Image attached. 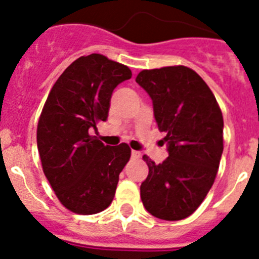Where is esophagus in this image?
I'll list each match as a JSON object with an SVG mask.
<instances>
[{
    "instance_id": "esophagus-1",
    "label": "esophagus",
    "mask_w": 259,
    "mask_h": 259,
    "mask_svg": "<svg viewBox=\"0 0 259 259\" xmlns=\"http://www.w3.org/2000/svg\"><path fill=\"white\" fill-rule=\"evenodd\" d=\"M131 154H132V158H134V159H140L141 158V153L137 152V150H132Z\"/></svg>"
}]
</instances>
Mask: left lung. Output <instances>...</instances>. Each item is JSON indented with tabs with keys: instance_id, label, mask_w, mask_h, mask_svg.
Segmentation results:
<instances>
[{
	"instance_id": "obj_1",
	"label": "left lung",
	"mask_w": 259,
	"mask_h": 259,
	"mask_svg": "<svg viewBox=\"0 0 259 259\" xmlns=\"http://www.w3.org/2000/svg\"><path fill=\"white\" fill-rule=\"evenodd\" d=\"M136 83L153 100L158 130L164 132L168 157L155 164L140 187L153 217L180 221L193 214L214 184L223 153V115L211 89L187 66L143 70Z\"/></svg>"
}]
</instances>
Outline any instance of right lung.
<instances>
[{
  "mask_svg": "<svg viewBox=\"0 0 259 259\" xmlns=\"http://www.w3.org/2000/svg\"><path fill=\"white\" fill-rule=\"evenodd\" d=\"M127 66L93 53L74 61L57 79L37 124L41 166L59 202L75 214L104 211L115 196L119 174L131 158L89 135L105 122L118 84L131 79Z\"/></svg>",
  "mask_w": 259,
  "mask_h": 259,
  "instance_id": "add662e5",
  "label": "right lung"
}]
</instances>
